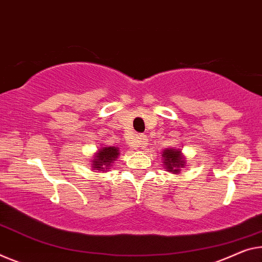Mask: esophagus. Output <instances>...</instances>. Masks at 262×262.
Segmentation results:
<instances>
[{
    "label": "esophagus",
    "instance_id": "obj_1",
    "mask_svg": "<svg viewBox=\"0 0 262 262\" xmlns=\"http://www.w3.org/2000/svg\"><path fill=\"white\" fill-rule=\"evenodd\" d=\"M147 144V138L145 135H139L136 137L135 140H132V146L138 148V147H145Z\"/></svg>",
    "mask_w": 262,
    "mask_h": 262
}]
</instances>
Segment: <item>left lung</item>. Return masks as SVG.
<instances>
[{
    "mask_svg": "<svg viewBox=\"0 0 262 262\" xmlns=\"http://www.w3.org/2000/svg\"><path fill=\"white\" fill-rule=\"evenodd\" d=\"M163 158L166 171L174 173V174L179 173L180 168H183L186 163L179 148H165L163 151Z\"/></svg>",
    "mask_w": 262,
    "mask_h": 262,
    "instance_id": "left-lung-1",
    "label": "left lung"
}]
</instances>
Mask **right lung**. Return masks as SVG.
<instances>
[{
    "label": "right lung",
    "mask_w": 262,
    "mask_h": 262,
    "mask_svg": "<svg viewBox=\"0 0 262 262\" xmlns=\"http://www.w3.org/2000/svg\"><path fill=\"white\" fill-rule=\"evenodd\" d=\"M119 150L116 146H106L99 148L97 154L95 155V158L92 160V170L106 171L111 166L112 163L118 158Z\"/></svg>",
    "instance_id": "obj_1"
}]
</instances>
